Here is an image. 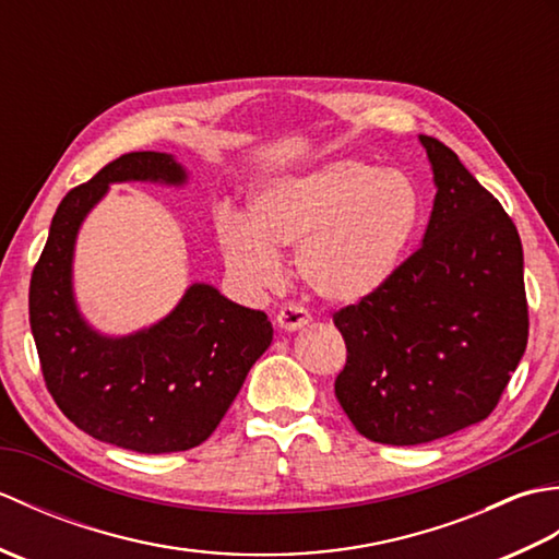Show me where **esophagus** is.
<instances>
[{
    "mask_svg": "<svg viewBox=\"0 0 559 559\" xmlns=\"http://www.w3.org/2000/svg\"><path fill=\"white\" fill-rule=\"evenodd\" d=\"M273 322L286 331H298V329L310 324V314H307V310H302V307H298V305H286V307H281Z\"/></svg>",
    "mask_w": 559,
    "mask_h": 559,
    "instance_id": "34e87169",
    "label": "esophagus"
}]
</instances>
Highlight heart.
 Returning <instances> with one entry per match:
<instances>
[{
    "instance_id": "heart-1",
    "label": "heart",
    "mask_w": 559,
    "mask_h": 559,
    "mask_svg": "<svg viewBox=\"0 0 559 559\" xmlns=\"http://www.w3.org/2000/svg\"><path fill=\"white\" fill-rule=\"evenodd\" d=\"M418 221L420 197L406 175L346 158L269 185L254 199L252 223L225 213L216 233L225 264L249 288H278V249L298 247L305 288L331 305H355L394 276Z\"/></svg>"
}]
</instances>
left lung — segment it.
I'll return each mask as SVG.
<instances>
[{
  "instance_id": "obj_1",
  "label": "left lung",
  "mask_w": 559,
  "mask_h": 559,
  "mask_svg": "<svg viewBox=\"0 0 559 559\" xmlns=\"http://www.w3.org/2000/svg\"><path fill=\"white\" fill-rule=\"evenodd\" d=\"M435 206L420 249L370 298L341 307L336 399L362 437L411 447L488 418L526 350L514 221L442 141L420 136Z\"/></svg>"
}]
</instances>
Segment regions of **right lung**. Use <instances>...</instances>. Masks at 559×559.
<instances>
[{"label":"right lung","mask_w":559,"mask_h":559,"mask_svg":"<svg viewBox=\"0 0 559 559\" xmlns=\"http://www.w3.org/2000/svg\"><path fill=\"white\" fill-rule=\"evenodd\" d=\"M185 170L165 153H124L57 206L28 290L31 331L45 386L79 430L139 454H170L211 437L273 329L197 283L160 324L108 338L83 322L71 295V254L81 221L110 182L182 185Z\"/></svg>","instance_id":"obj_1"}]
</instances>
